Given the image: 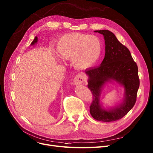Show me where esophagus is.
<instances>
[{
	"mask_svg": "<svg viewBox=\"0 0 153 153\" xmlns=\"http://www.w3.org/2000/svg\"><path fill=\"white\" fill-rule=\"evenodd\" d=\"M85 79V76L82 74H77L74 79V85H77L79 84H82Z\"/></svg>",
	"mask_w": 153,
	"mask_h": 153,
	"instance_id": "esophagus-1",
	"label": "esophagus"
}]
</instances>
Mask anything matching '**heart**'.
Listing matches in <instances>:
<instances>
[{"label": "heart", "instance_id": "heart-1", "mask_svg": "<svg viewBox=\"0 0 153 153\" xmlns=\"http://www.w3.org/2000/svg\"><path fill=\"white\" fill-rule=\"evenodd\" d=\"M59 57L64 61H72L78 69L93 66L102 53V43L99 37L79 33L64 35L56 46Z\"/></svg>", "mask_w": 153, "mask_h": 153}]
</instances>
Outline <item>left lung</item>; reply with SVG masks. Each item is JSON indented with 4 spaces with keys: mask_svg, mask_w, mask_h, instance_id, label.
<instances>
[{
    "mask_svg": "<svg viewBox=\"0 0 153 153\" xmlns=\"http://www.w3.org/2000/svg\"><path fill=\"white\" fill-rule=\"evenodd\" d=\"M105 40V54L100 65L85 70L87 87L93 94L90 113L96 120L104 122L121 119L134 105L140 87L138 69L128 48L109 30H95ZM115 82L123 87V102L114 107L105 109L100 100L103 87L108 82Z\"/></svg>",
    "mask_w": 153,
    "mask_h": 153,
    "instance_id": "left-lung-1",
    "label": "left lung"
}]
</instances>
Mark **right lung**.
<instances>
[{
  "label": "right lung",
  "instance_id": "obj_1",
  "mask_svg": "<svg viewBox=\"0 0 153 153\" xmlns=\"http://www.w3.org/2000/svg\"><path fill=\"white\" fill-rule=\"evenodd\" d=\"M37 43H38V37H37V36H35V39H33V41L32 42H31V46L35 45Z\"/></svg>",
  "mask_w": 153,
  "mask_h": 153
}]
</instances>
